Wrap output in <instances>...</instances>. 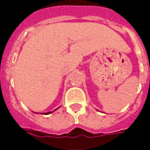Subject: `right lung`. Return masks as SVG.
Returning <instances> with one entry per match:
<instances>
[{"mask_svg":"<svg viewBox=\"0 0 150 150\" xmlns=\"http://www.w3.org/2000/svg\"><path fill=\"white\" fill-rule=\"evenodd\" d=\"M55 110H56V109H55ZM55 110H54V111H55ZM51 112H44L43 114H45V115H47V114H50V113H51Z\"/></svg>","mask_w":150,"mask_h":150,"instance_id":"right-lung-1","label":"right lung"}]
</instances>
